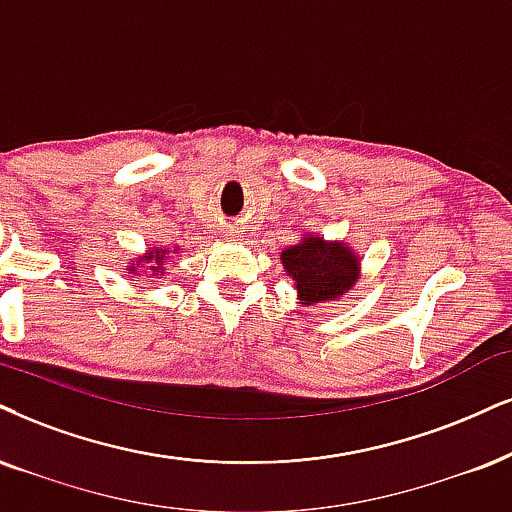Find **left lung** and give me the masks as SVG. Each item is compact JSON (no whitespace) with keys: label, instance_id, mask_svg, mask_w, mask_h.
<instances>
[{"label":"left lung","instance_id":"left-lung-1","mask_svg":"<svg viewBox=\"0 0 512 512\" xmlns=\"http://www.w3.org/2000/svg\"><path fill=\"white\" fill-rule=\"evenodd\" d=\"M282 263L306 306L337 299L351 289L358 275L356 256L344 244H325L320 237H306L304 244L287 249Z\"/></svg>","mask_w":512,"mask_h":512}]
</instances>
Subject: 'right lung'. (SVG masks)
Returning a JSON list of instances; mask_svg holds the SVG:
<instances>
[{
  "instance_id": "add662e5",
  "label": "right lung",
  "mask_w": 512,
  "mask_h": 512,
  "mask_svg": "<svg viewBox=\"0 0 512 512\" xmlns=\"http://www.w3.org/2000/svg\"><path fill=\"white\" fill-rule=\"evenodd\" d=\"M144 261H154V254H149L147 258H144ZM156 263H159V268L151 266V270H154V273H161V266H163V263H161V256H156Z\"/></svg>"
}]
</instances>
